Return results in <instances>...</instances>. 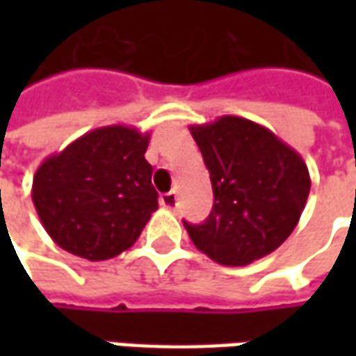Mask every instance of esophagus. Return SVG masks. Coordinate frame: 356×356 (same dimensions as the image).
Wrapping results in <instances>:
<instances>
[{
	"label": "esophagus",
	"mask_w": 356,
	"mask_h": 356,
	"mask_svg": "<svg viewBox=\"0 0 356 356\" xmlns=\"http://www.w3.org/2000/svg\"><path fill=\"white\" fill-rule=\"evenodd\" d=\"M160 204L164 206V208H176V204H178V198H176V192H166V194H162L160 196Z\"/></svg>",
	"instance_id": "obj_1"
}]
</instances>
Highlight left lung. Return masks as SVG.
I'll return each mask as SVG.
<instances>
[{"mask_svg":"<svg viewBox=\"0 0 356 356\" xmlns=\"http://www.w3.org/2000/svg\"><path fill=\"white\" fill-rule=\"evenodd\" d=\"M213 190L204 224L186 232L200 252L222 266H248L291 236L307 204V164L291 146L253 120L220 117L192 124Z\"/></svg>","mask_w":356,"mask_h":356,"instance_id":"obj_1","label":"left lung"}]
</instances>
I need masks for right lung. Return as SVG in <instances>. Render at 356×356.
<instances>
[{"label":"right lung","mask_w":356,"mask_h":356,"mask_svg":"<svg viewBox=\"0 0 356 356\" xmlns=\"http://www.w3.org/2000/svg\"><path fill=\"white\" fill-rule=\"evenodd\" d=\"M150 134L113 124L95 129L41 162L33 176L35 210L51 239L89 261L111 259L138 239L158 210Z\"/></svg>","instance_id":"add662e5"}]
</instances>
